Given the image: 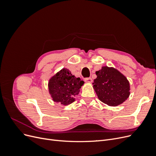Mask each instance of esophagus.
I'll return each instance as SVG.
<instances>
[{
    "label": "esophagus",
    "instance_id": "34e87169",
    "mask_svg": "<svg viewBox=\"0 0 156 156\" xmlns=\"http://www.w3.org/2000/svg\"><path fill=\"white\" fill-rule=\"evenodd\" d=\"M84 81H85L86 83H91L92 82V78H85L84 79Z\"/></svg>",
    "mask_w": 156,
    "mask_h": 156
}]
</instances>
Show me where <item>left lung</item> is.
Here are the masks:
<instances>
[{
    "label": "left lung",
    "instance_id": "8db88e82",
    "mask_svg": "<svg viewBox=\"0 0 156 156\" xmlns=\"http://www.w3.org/2000/svg\"><path fill=\"white\" fill-rule=\"evenodd\" d=\"M93 88L101 101L109 106H117L125 101L130 94L127 78L114 68L103 66L96 72Z\"/></svg>",
    "mask_w": 156,
    "mask_h": 156
}]
</instances>
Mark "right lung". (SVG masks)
<instances>
[{"label":"right lung","mask_w":156,"mask_h":156,"mask_svg":"<svg viewBox=\"0 0 156 156\" xmlns=\"http://www.w3.org/2000/svg\"><path fill=\"white\" fill-rule=\"evenodd\" d=\"M83 84L84 81L75 77L68 69L63 68L50 79L49 91L54 101L67 105L75 101Z\"/></svg>","instance_id":"right-lung-1"}]
</instances>
